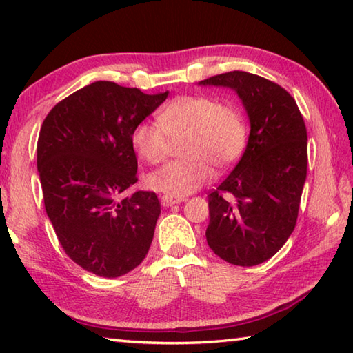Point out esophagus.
I'll list each match as a JSON object with an SVG mask.
<instances>
[{"instance_id": "obj_1", "label": "esophagus", "mask_w": 353, "mask_h": 353, "mask_svg": "<svg viewBox=\"0 0 353 353\" xmlns=\"http://www.w3.org/2000/svg\"><path fill=\"white\" fill-rule=\"evenodd\" d=\"M183 201H187V199H185V198H174V196H168V194L162 196L163 207H171L174 204H181V202H183Z\"/></svg>"}]
</instances>
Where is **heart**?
Listing matches in <instances>:
<instances>
[{"mask_svg": "<svg viewBox=\"0 0 353 353\" xmlns=\"http://www.w3.org/2000/svg\"><path fill=\"white\" fill-rule=\"evenodd\" d=\"M181 141L182 159L172 160L148 176L152 190L168 196L193 193L210 179V165L224 168L240 157L248 126L235 104L207 94H187L170 101L157 121H141L130 134L135 152L148 163H160L172 143Z\"/></svg>", "mask_w": 353, "mask_h": 353, "instance_id": "heart-1", "label": "heart"}]
</instances>
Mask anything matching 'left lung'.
Returning <instances> with one entry per match:
<instances>
[{
	"instance_id": "left-lung-1",
	"label": "left lung",
	"mask_w": 353,
	"mask_h": 353,
	"mask_svg": "<svg viewBox=\"0 0 353 353\" xmlns=\"http://www.w3.org/2000/svg\"><path fill=\"white\" fill-rule=\"evenodd\" d=\"M201 83L234 88L250 121L240 162L208 191L207 243L232 265H260L279 252L297 223L307 177L305 121L294 98L261 76L230 71Z\"/></svg>"
}]
</instances>
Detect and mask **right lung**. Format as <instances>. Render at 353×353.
<instances>
[{
    "label": "right lung",
    "instance_id": "right-lung-1",
    "mask_svg": "<svg viewBox=\"0 0 353 353\" xmlns=\"http://www.w3.org/2000/svg\"><path fill=\"white\" fill-rule=\"evenodd\" d=\"M166 98L98 81L59 101L41 124L37 170L48 218L65 254L99 277L132 271L152 243L157 194H121L139 181L130 134Z\"/></svg>",
    "mask_w": 353,
    "mask_h": 353
}]
</instances>
